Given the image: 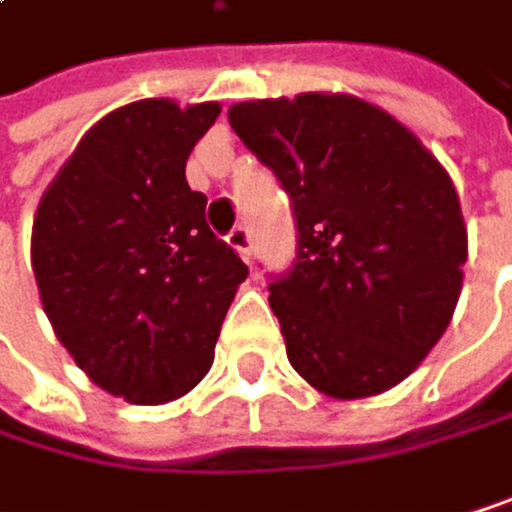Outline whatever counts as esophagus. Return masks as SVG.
Returning <instances> with one entry per match:
<instances>
[{
	"label": "esophagus",
	"instance_id": "obj_1",
	"mask_svg": "<svg viewBox=\"0 0 512 512\" xmlns=\"http://www.w3.org/2000/svg\"><path fill=\"white\" fill-rule=\"evenodd\" d=\"M227 242H230V245H233V248L242 254V261H245V264L251 261V248H254V239H251V230H248L245 224H242V227H233V230H230V236H227Z\"/></svg>",
	"mask_w": 512,
	"mask_h": 512
}]
</instances>
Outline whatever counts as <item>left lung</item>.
<instances>
[{"mask_svg": "<svg viewBox=\"0 0 512 512\" xmlns=\"http://www.w3.org/2000/svg\"><path fill=\"white\" fill-rule=\"evenodd\" d=\"M230 127L288 194L297 258L270 276L291 367L331 397L407 379L461 294L467 230L446 169L355 96L239 102Z\"/></svg>", "mask_w": 512, "mask_h": 512, "instance_id": "1", "label": "left lung"}]
</instances>
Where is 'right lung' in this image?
I'll return each instance as SVG.
<instances>
[{
    "label": "right lung",
    "mask_w": 512,
    "mask_h": 512,
    "mask_svg": "<svg viewBox=\"0 0 512 512\" xmlns=\"http://www.w3.org/2000/svg\"><path fill=\"white\" fill-rule=\"evenodd\" d=\"M221 105L130 102L87 130L39 203L32 273L57 340L108 394L166 404L212 367L248 276L185 163Z\"/></svg>",
    "instance_id": "1"
}]
</instances>
